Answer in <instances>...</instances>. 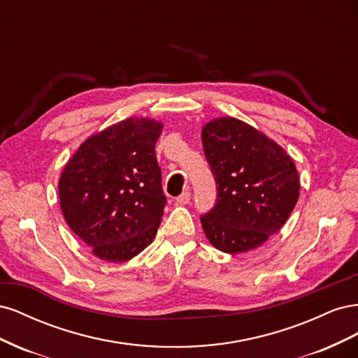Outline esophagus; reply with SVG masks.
<instances>
[{
  "mask_svg": "<svg viewBox=\"0 0 358 358\" xmlns=\"http://www.w3.org/2000/svg\"><path fill=\"white\" fill-rule=\"evenodd\" d=\"M189 200H191V192H188V191L182 192L179 197H176V203L178 204H188Z\"/></svg>",
  "mask_w": 358,
  "mask_h": 358,
  "instance_id": "1",
  "label": "esophagus"
}]
</instances>
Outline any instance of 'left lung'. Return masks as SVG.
Wrapping results in <instances>:
<instances>
[{"label": "left lung", "instance_id": "obj_1", "mask_svg": "<svg viewBox=\"0 0 358 358\" xmlns=\"http://www.w3.org/2000/svg\"><path fill=\"white\" fill-rule=\"evenodd\" d=\"M215 179L213 208L200 216L209 242L227 254L248 252L280 230L299 199V173L285 150L239 119L203 128Z\"/></svg>", "mask_w": 358, "mask_h": 358}]
</instances>
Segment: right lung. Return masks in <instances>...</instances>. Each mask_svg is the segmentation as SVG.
Wrapping results in <instances>:
<instances>
[{"label": "right lung", "instance_id": "add662e5", "mask_svg": "<svg viewBox=\"0 0 358 358\" xmlns=\"http://www.w3.org/2000/svg\"><path fill=\"white\" fill-rule=\"evenodd\" d=\"M161 128L152 119H125L86 140L62 171L64 218L106 262H127L157 234L167 204L155 155Z\"/></svg>", "mask_w": 358, "mask_h": 358}]
</instances>
